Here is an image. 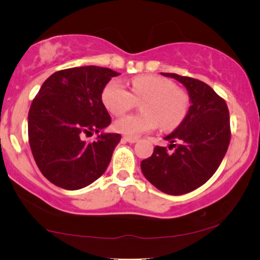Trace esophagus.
Here are the masks:
<instances>
[{
    "label": "esophagus",
    "instance_id": "1",
    "mask_svg": "<svg viewBox=\"0 0 260 260\" xmlns=\"http://www.w3.org/2000/svg\"><path fill=\"white\" fill-rule=\"evenodd\" d=\"M123 140L125 142H129V143H136L138 141V138H135V137H123Z\"/></svg>",
    "mask_w": 260,
    "mask_h": 260
}]
</instances>
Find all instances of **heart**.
I'll list each match as a JSON object with an SVG mask.
<instances>
[{
	"label": "heart",
	"mask_w": 260,
	"mask_h": 260,
	"mask_svg": "<svg viewBox=\"0 0 260 260\" xmlns=\"http://www.w3.org/2000/svg\"><path fill=\"white\" fill-rule=\"evenodd\" d=\"M143 115H127L113 122V129L127 137H138L157 129L159 123L165 129L179 126L188 111V97L166 78L142 74L131 81L130 91L118 80L105 85L102 102L109 112L120 116L129 111L136 101H143Z\"/></svg>",
	"instance_id": "b5f03b06"
}]
</instances>
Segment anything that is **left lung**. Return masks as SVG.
<instances>
[{
	"instance_id": "left-lung-1",
	"label": "left lung",
	"mask_w": 260,
	"mask_h": 260,
	"mask_svg": "<svg viewBox=\"0 0 260 260\" xmlns=\"http://www.w3.org/2000/svg\"><path fill=\"white\" fill-rule=\"evenodd\" d=\"M186 87L190 106L172 134L169 152L156 145L141 169L149 182L163 193L182 195L201 187L219 168L231 140L230 113L225 101L204 81L175 73H162Z\"/></svg>"
}]
</instances>
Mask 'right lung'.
<instances>
[{
  "label": "right lung",
  "mask_w": 260,
  "mask_h": 260,
  "mask_svg": "<svg viewBox=\"0 0 260 260\" xmlns=\"http://www.w3.org/2000/svg\"><path fill=\"white\" fill-rule=\"evenodd\" d=\"M119 74L98 66L73 67L42 84L28 113V137L39 169L55 186L81 189L105 173L120 135L103 131L111 117L102 93ZM92 132L98 140L86 144L81 137Z\"/></svg>",
  "instance_id": "right-lung-1"
}]
</instances>
